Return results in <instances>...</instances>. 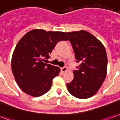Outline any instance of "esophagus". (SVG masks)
Instances as JSON below:
<instances>
[{"instance_id": "1", "label": "esophagus", "mask_w": 120, "mask_h": 120, "mask_svg": "<svg viewBox=\"0 0 120 120\" xmlns=\"http://www.w3.org/2000/svg\"><path fill=\"white\" fill-rule=\"evenodd\" d=\"M61 70L62 72H65L66 70H67V68H66V66H64L63 68H61Z\"/></svg>"}]
</instances>
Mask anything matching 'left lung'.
<instances>
[{"mask_svg":"<svg viewBox=\"0 0 120 120\" xmlns=\"http://www.w3.org/2000/svg\"><path fill=\"white\" fill-rule=\"evenodd\" d=\"M73 47L76 62L74 78L67 83L70 94L78 98H88L96 94L107 75V57L104 46L90 32L80 30L66 32Z\"/></svg>","mask_w":120,"mask_h":120,"instance_id":"1","label":"left lung"}]
</instances>
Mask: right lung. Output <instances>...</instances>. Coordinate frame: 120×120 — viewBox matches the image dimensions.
I'll list each match as a JSON object with an SVG mask.
<instances>
[{
  "label": "right lung",
  "instance_id": "right-lung-1",
  "mask_svg": "<svg viewBox=\"0 0 120 120\" xmlns=\"http://www.w3.org/2000/svg\"><path fill=\"white\" fill-rule=\"evenodd\" d=\"M68 40L63 32L34 29L26 33L16 45L11 59V69L18 86L26 94L40 97L48 92L60 69L45 59L59 41Z\"/></svg>",
  "mask_w": 120,
  "mask_h": 120
}]
</instances>
